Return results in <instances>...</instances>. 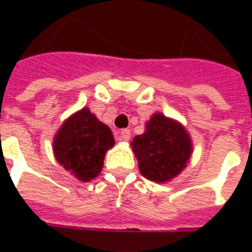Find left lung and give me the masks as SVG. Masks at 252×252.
<instances>
[{
	"label": "left lung",
	"mask_w": 252,
	"mask_h": 252,
	"mask_svg": "<svg viewBox=\"0 0 252 252\" xmlns=\"http://www.w3.org/2000/svg\"><path fill=\"white\" fill-rule=\"evenodd\" d=\"M115 146L108 126L83 108L68 117L54 139V154L63 167L88 182L101 173L105 154Z\"/></svg>",
	"instance_id": "8db88e82"
}]
</instances>
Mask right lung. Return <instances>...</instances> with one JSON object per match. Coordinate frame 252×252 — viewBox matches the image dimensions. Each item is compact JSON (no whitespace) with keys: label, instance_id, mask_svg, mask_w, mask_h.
Returning <instances> with one entry per match:
<instances>
[{"label":"right lung","instance_id":"right-lung-1","mask_svg":"<svg viewBox=\"0 0 252 252\" xmlns=\"http://www.w3.org/2000/svg\"><path fill=\"white\" fill-rule=\"evenodd\" d=\"M132 150L143 177L154 182H166L186 167L191 142L180 123L155 113L146 124V132L133 137Z\"/></svg>","mask_w":252,"mask_h":252}]
</instances>
